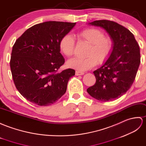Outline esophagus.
<instances>
[{
	"label": "esophagus",
	"mask_w": 146,
	"mask_h": 146,
	"mask_svg": "<svg viewBox=\"0 0 146 146\" xmlns=\"http://www.w3.org/2000/svg\"><path fill=\"white\" fill-rule=\"evenodd\" d=\"M84 73L82 72H80V71H78V70H76V76H81L83 75Z\"/></svg>",
	"instance_id": "1"
}]
</instances>
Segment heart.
<instances>
[{
	"mask_svg": "<svg viewBox=\"0 0 146 146\" xmlns=\"http://www.w3.org/2000/svg\"><path fill=\"white\" fill-rule=\"evenodd\" d=\"M80 39L90 44L86 58H74L67 62L69 67L80 71L89 70L96 66L97 63L103 64L111 57L114 49V41L111 37H106L99 29L89 27L77 34ZM59 48L62 54L71 57L75 50V40L69 34L64 35L60 38Z\"/></svg>",
	"mask_w": 146,
	"mask_h": 146,
	"instance_id": "b5f03b06",
	"label": "heart"
}]
</instances>
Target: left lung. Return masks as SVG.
<instances>
[{"label":"left lung","mask_w":146,"mask_h":146,"mask_svg":"<svg viewBox=\"0 0 146 146\" xmlns=\"http://www.w3.org/2000/svg\"><path fill=\"white\" fill-rule=\"evenodd\" d=\"M90 24L104 29L115 46L108 60L93 72L96 82L87 91L100 101H111L124 95L133 84L141 62L140 48L134 34L114 21H95Z\"/></svg>","instance_id":"1"}]
</instances>
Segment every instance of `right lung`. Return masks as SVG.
<instances>
[{
	"mask_svg": "<svg viewBox=\"0 0 146 146\" xmlns=\"http://www.w3.org/2000/svg\"><path fill=\"white\" fill-rule=\"evenodd\" d=\"M75 24L42 22L29 28L16 40L10 60L12 79L19 92L29 101L50 106L66 93L75 70L59 71L65 62L59 42Z\"/></svg>",
	"mask_w": 146,
	"mask_h": 146,
	"instance_id": "right-lung-1",
	"label": "right lung"
}]
</instances>
